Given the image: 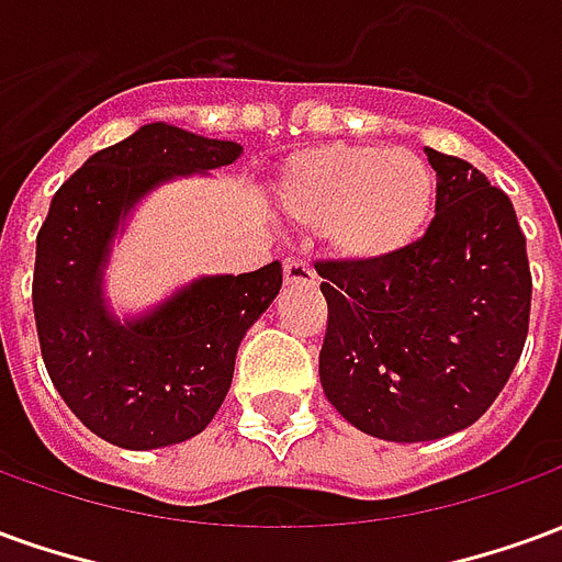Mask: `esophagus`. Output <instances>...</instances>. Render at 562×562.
Listing matches in <instances>:
<instances>
[{
    "instance_id": "34e87169",
    "label": "esophagus",
    "mask_w": 562,
    "mask_h": 562,
    "mask_svg": "<svg viewBox=\"0 0 562 562\" xmlns=\"http://www.w3.org/2000/svg\"><path fill=\"white\" fill-rule=\"evenodd\" d=\"M282 277H285V285H316V270L301 258H289L282 265Z\"/></svg>"
}]
</instances>
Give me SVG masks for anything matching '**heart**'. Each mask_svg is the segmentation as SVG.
Segmentation results:
<instances>
[{
	"label": "heart",
	"mask_w": 562,
	"mask_h": 562,
	"mask_svg": "<svg viewBox=\"0 0 562 562\" xmlns=\"http://www.w3.org/2000/svg\"><path fill=\"white\" fill-rule=\"evenodd\" d=\"M430 168L406 149L328 144L282 168L277 201L310 232L352 261H382L422 237L434 210Z\"/></svg>",
	"instance_id": "obj_1"
}]
</instances>
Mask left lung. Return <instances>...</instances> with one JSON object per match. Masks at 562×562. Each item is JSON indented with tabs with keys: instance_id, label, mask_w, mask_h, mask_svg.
<instances>
[{
	"instance_id": "obj_1",
	"label": "left lung",
	"mask_w": 562,
	"mask_h": 562,
	"mask_svg": "<svg viewBox=\"0 0 562 562\" xmlns=\"http://www.w3.org/2000/svg\"><path fill=\"white\" fill-rule=\"evenodd\" d=\"M436 216L382 261H316L328 301L318 376L334 409L379 439L427 442L479 422L530 328L527 237L503 189L427 147Z\"/></svg>"
}]
</instances>
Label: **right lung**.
<instances>
[{"mask_svg": "<svg viewBox=\"0 0 562 562\" xmlns=\"http://www.w3.org/2000/svg\"><path fill=\"white\" fill-rule=\"evenodd\" d=\"M244 153L165 123L140 126L92 153L56 189L35 240L32 310L42 358L68 409L132 451L201 434L232 389L234 355L280 294L282 265L204 277L138 322L120 325L102 304L108 244L153 186L232 165Z\"/></svg>", "mask_w": 562, "mask_h": 562, "instance_id": "right-lung-1", "label": "right lung"}]
</instances>
